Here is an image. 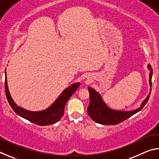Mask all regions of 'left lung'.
I'll return each mask as SVG.
<instances>
[{"instance_id":"left-lung-1","label":"left lung","mask_w":159,"mask_h":159,"mask_svg":"<svg viewBox=\"0 0 159 159\" xmlns=\"http://www.w3.org/2000/svg\"><path fill=\"white\" fill-rule=\"evenodd\" d=\"M148 68L150 70L149 74V84L152 87V78L153 70L151 65H148ZM88 91L90 94V104L88 107V114L89 116L96 123L102 125H116L118 123L123 122V120L128 119L136 113L141 111L142 108L149 100L150 93L142 102L139 108L131 111H116L109 108L102 100L100 95L96 91L88 87Z\"/></svg>"}]
</instances>
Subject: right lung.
I'll return each instance as SVG.
<instances>
[{
	"instance_id": "obj_1",
	"label": "right lung",
	"mask_w": 159,
	"mask_h": 159,
	"mask_svg": "<svg viewBox=\"0 0 159 159\" xmlns=\"http://www.w3.org/2000/svg\"><path fill=\"white\" fill-rule=\"evenodd\" d=\"M5 95L10 107L14 110L16 114L28 120L35 124L39 125H48L55 124L61 119L64 113V107L67 101L73 95L78 88L80 86V83H76L71 85L68 88H66L60 97L56 99V101L51 105L49 108L41 111H30L26 110L16 104L10 96V92L7 88L6 69L5 71Z\"/></svg>"
}]
</instances>
